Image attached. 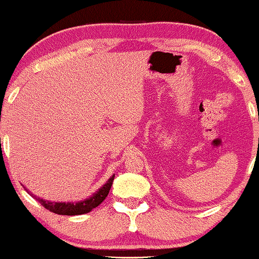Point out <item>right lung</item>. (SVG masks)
Instances as JSON below:
<instances>
[{"label": "right lung", "mask_w": 259, "mask_h": 259, "mask_svg": "<svg viewBox=\"0 0 259 259\" xmlns=\"http://www.w3.org/2000/svg\"><path fill=\"white\" fill-rule=\"evenodd\" d=\"M114 179V175L112 177H110L109 181H107L105 184H104L101 188L98 190V191L94 192L93 195L87 197L86 199H82V201L78 202H51L48 201V199H42L40 197H35L31 194V196L33 198L37 199V201L40 203L42 207H45L48 210H50L55 214L58 215H82V214H87V212L92 211V209H94L98 205L100 204L104 199L106 198V196L109 195L111 186H112V182Z\"/></svg>", "instance_id": "right-lung-1"}]
</instances>
